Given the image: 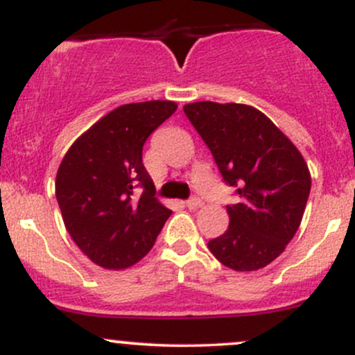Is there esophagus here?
<instances>
[{
    "mask_svg": "<svg viewBox=\"0 0 355 355\" xmlns=\"http://www.w3.org/2000/svg\"><path fill=\"white\" fill-rule=\"evenodd\" d=\"M202 205H203V200H202V198H198V197L190 198V200L187 202V207H189L190 210H197V209H200Z\"/></svg>",
    "mask_w": 355,
    "mask_h": 355,
    "instance_id": "esophagus-1",
    "label": "esophagus"
}]
</instances>
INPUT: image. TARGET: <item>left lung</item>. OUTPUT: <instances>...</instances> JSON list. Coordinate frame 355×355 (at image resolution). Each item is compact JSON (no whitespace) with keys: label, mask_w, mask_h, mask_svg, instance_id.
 <instances>
[{"label":"left lung","mask_w":355,"mask_h":355,"mask_svg":"<svg viewBox=\"0 0 355 355\" xmlns=\"http://www.w3.org/2000/svg\"><path fill=\"white\" fill-rule=\"evenodd\" d=\"M209 146L239 203L227 205L229 229L210 240L218 262L252 272L279 257L299 230L311 172L297 146L262 112L242 103L197 101L183 107Z\"/></svg>","instance_id":"1"}]
</instances>
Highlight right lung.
<instances>
[{
    "mask_svg": "<svg viewBox=\"0 0 355 355\" xmlns=\"http://www.w3.org/2000/svg\"><path fill=\"white\" fill-rule=\"evenodd\" d=\"M177 110L168 100L121 105L70 146L55 191L64 227L96 266L123 270L153 247L172 210L155 197L141 150Z\"/></svg>",
    "mask_w": 355,
    "mask_h": 355,
    "instance_id": "1",
    "label": "right lung"
}]
</instances>
